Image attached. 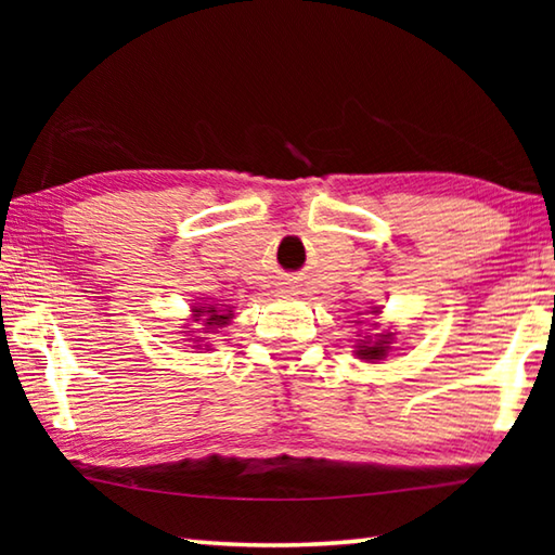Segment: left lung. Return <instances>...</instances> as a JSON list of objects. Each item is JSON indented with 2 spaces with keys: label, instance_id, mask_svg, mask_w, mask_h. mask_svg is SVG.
I'll return each mask as SVG.
<instances>
[{
  "label": "left lung",
  "instance_id": "1",
  "mask_svg": "<svg viewBox=\"0 0 555 555\" xmlns=\"http://www.w3.org/2000/svg\"><path fill=\"white\" fill-rule=\"evenodd\" d=\"M372 313H377V311H372ZM389 340H391V335H379V337H374V340L370 335V340H362L360 345H357V354H360L362 360H382V357L389 350Z\"/></svg>",
  "mask_w": 555,
  "mask_h": 555
}]
</instances>
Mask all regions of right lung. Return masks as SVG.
I'll return each instance as SVG.
<instances>
[{
	"label": "right lung",
	"instance_id": "1",
	"mask_svg": "<svg viewBox=\"0 0 555 555\" xmlns=\"http://www.w3.org/2000/svg\"><path fill=\"white\" fill-rule=\"evenodd\" d=\"M195 315H205L203 318V323H205V327H208V333L212 331V327H222L224 323L230 321V315H232V311L230 313H220V311H215V308H208V306H201V308H195L193 311Z\"/></svg>",
	"mask_w": 555,
	"mask_h": 555
}]
</instances>
